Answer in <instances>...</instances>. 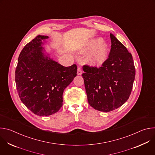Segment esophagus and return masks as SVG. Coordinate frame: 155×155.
Listing matches in <instances>:
<instances>
[{"instance_id":"34e87169","label":"esophagus","mask_w":155,"mask_h":155,"mask_svg":"<svg viewBox=\"0 0 155 155\" xmlns=\"http://www.w3.org/2000/svg\"><path fill=\"white\" fill-rule=\"evenodd\" d=\"M82 74V70H81V68L80 67V66H78V69H77V74L78 75H81Z\"/></svg>"}]
</instances>
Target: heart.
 I'll return each mask as SVG.
<instances>
[{
  "label": "heart",
  "mask_w": 155,
  "mask_h": 155,
  "mask_svg": "<svg viewBox=\"0 0 155 155\" xmlns=\"http://www.w3.org/2000/svg\"><path fill=\"white\" fill-rule=\"evenodd\" d=\"M101 38L91 40L83 49V53L92 51L87 57V61L94 66H101L106 61L108 56V47L105 44L102 43Z\"/></svg>",
  "instance_id": "1"
}]
</instances>
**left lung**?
<instances>
[{"mask_svg":"<svg viewBox=\"0 0 155 155\" xmlns=\"http://www.w3.org/2000/svg\"><path fill=\"white\" fill-rule=\"evenodd\" d=\"M111 49L101 67L84 65L82 74L89 104L99 111L108 112L129 99L135 79L132 54L112 34Z\"/></svg>","mask_w":155,"mask_h":155,"instance_id":"left-lung-1","label":"left lung"}]
</instances>
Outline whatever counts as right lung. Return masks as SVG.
<instances>
[{
  "instance_id": "right-lung-1",
  "label": "right lung",
  "mask_w": 155,
  "mask_h": 155,
  "mask_svg": "<svg viewBox=\"0 0 155 155\" xmlns=\"http://www.w3.org/2000/svg\"><path fill=\"white\" fill-rule=\"evenodd\" d=\"M48 36L37 35L22 50L15 71L19 97L25 106L38 116L56 113L62 105L65 88L77 76V66L58 64L45 56L41 40Z\"/></svg>"
}]
</instances>
